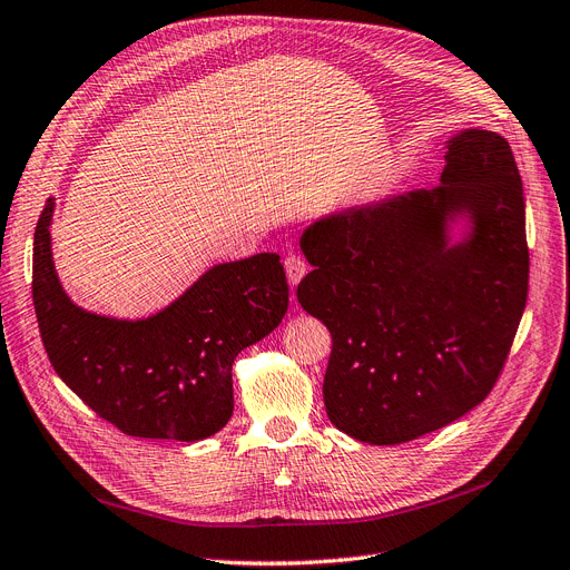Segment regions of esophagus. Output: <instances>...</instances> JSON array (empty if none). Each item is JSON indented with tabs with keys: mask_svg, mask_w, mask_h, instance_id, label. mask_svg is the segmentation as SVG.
<instances>
[{
	"mask_svg": "<svg viewBox=\"0 0 570 570\" xmlns=\"http://www.w3.org/2000/svg\"><path fill=\"white\" fill-rule=\"evenodd\" d=\"M284 267H286V277L291 284H301V279L307 275V263L303 256H286L284 261Z\"/></svg>",
	"mask_w": 570,
	"mask_h": 570,
	"instance_id": "esophagus-1",
	"label": "esophagus"
}]
</instances>
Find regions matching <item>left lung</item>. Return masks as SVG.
I'll use <instances>...</instances> for the list:
<instances>
[{"label": "left lung", "instance_id": "left-lung-1", "mask_svg": "<svg viewBox=\"0 0 570 570\" xmlns=\"http://www.w3.org/2000/svg\"><path fill=\"white\" fill-rule=\"evenodd\" d=\"M440 186L314 220L298 303L331 331L335 429L399 444L456 422L497 384L527 307L522 177L489 130L448 141ZM469 235L449 244V224Z\"/></svg>", "mask_w": 570, "mask_h": 570}]
</instances>
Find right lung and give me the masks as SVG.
<instances>
[{
  "instance_id": "add662e5",
  "label": "right lung",
  "mask_w": 570,
  "mask_h": 570,
  "mask_svg": "<svg viewBox=\"0 0 570 570\" xmlns=\"http://www.w3.org/2000/svg\"><path fill=\"white\" fill-rule=\"evenodd\" d=\"M53 197L39 216L32 298L60 380L120 433L195 442L233 414L235 356L275 331L288 307L277 254L220 263L148 318L81 309L62 291L51 254Z\"/></svg>"
}]
</instances>
